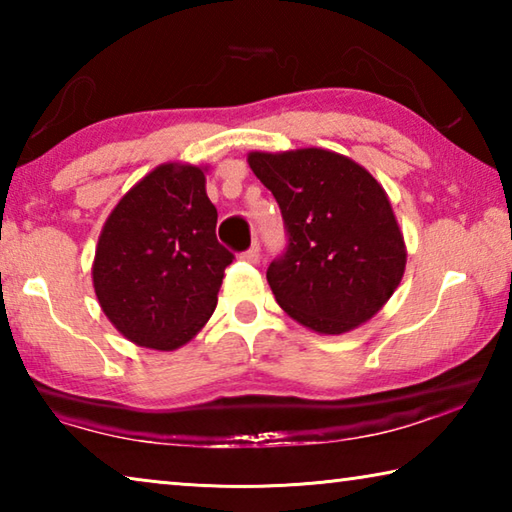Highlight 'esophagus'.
<instances>
[{
  "mask_svg": "<svg viewBox=\"0 0 512 512\" xmlns=\"http://www.w3.org/2000/svg\"><path fill=\"white\" fill-rule=\"evenodd\" d=\"M241 259L248 264H257L259 262V244H253L246 250V253H241Z\"/></svg>",
  "mask_w": 512,
  "mask_h": 512,
  "instance_id": "obj_1",
  "label": "esophagus"
}]
</instances>
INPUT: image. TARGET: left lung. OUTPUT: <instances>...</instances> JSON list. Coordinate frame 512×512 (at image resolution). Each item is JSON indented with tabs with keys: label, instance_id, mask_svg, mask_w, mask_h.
Instances as JSON below:
<instances>
[{
	"label": "left lung",
	"instance_id": "1",
	"mask_svg": "<svg viewBox=\"0 0 512 512\" xmlns=\"http://www.w3.org/2000/svg\"><path fill=\"white\" fill-rule=\"evenodd\" d=\"M287 225V253L266 280L287 314L318 334L366 323L400 287L404 235L372 173L341 153L296 149L248 153Z\"/></svg>",
	"mask_w": 512,
	"mask_h": 512
}]
</instances>
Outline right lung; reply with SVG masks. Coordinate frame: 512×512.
Returning a JSON list of instances; mask_svg holds the SVG:
<instances>
[{"label":"right lung","mask_w":512,"mask_h":512,"mask_svg":"<svg viewBox=\"0 0 512 512\" xmlns=\"http://www.w3.org/2000/svg\"><path fill=\"white\" fill-rule=\"evenodd\" d=\"M203 167L167 162L121 196L103 223L92 264L97 300L119 334L176 350L201 332L232 253L216 241V207Z\"/></svg>","instance_id":"obj_1"}]
</instances>
